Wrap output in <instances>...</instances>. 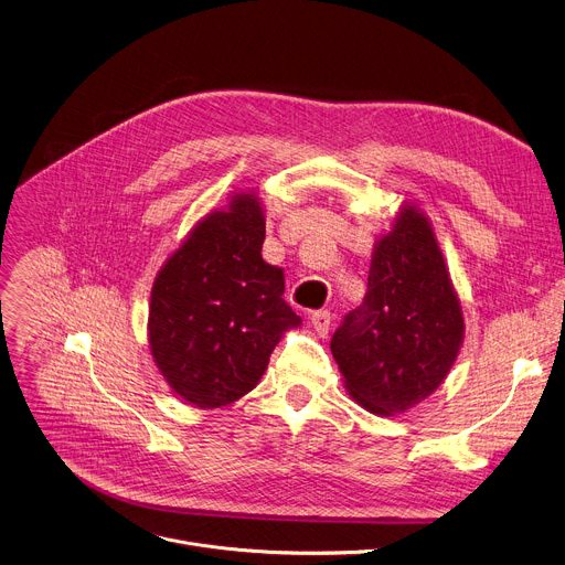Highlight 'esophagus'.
I'll return each mask as SVG.
<instances>
[{
  "mask_svg": "<svg viewBox=\"0 0 565 565\" xmlns=\"http://www.w3.org/2000/svg\"><path fill=\"white\" fill-rule=\"evenodd\" d=\"M311 326H315L319 337H326L330 332V323H332V315L328 309H319V311H311Z\"/></svg>",
  "mask_w": 565,
  "mask_h": 565,
  "instance_id": "1",
  "label": "esophagus"
}]
</instances>
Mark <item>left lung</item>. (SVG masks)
Returning a JSON list of instances; mask_svg holds the SVG:
<instances>
[{"instance_id": "left-lung-1", "label": "left lung", "mask_w": 565, "mask_h": 565, "mask_svg": "<svg viewBox=\"0 0 565 565\" xmlns=\"http://www.w3.org/2000/svg\"><path fill=\"white\" fill-rule=\"evenodd\" d=\"M465 319L428 217L404 202L374 242L367 291L332 337L350 397L374 415H399L433 395L456 363Z\"/></svg>"}]
</instances>
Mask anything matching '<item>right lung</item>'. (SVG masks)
I'll return each instance as SVG.
<instances>
[{"mask_svg":"<svg viewBox=\"0 0 565 565\" xmlns=\"http://www.w3.org/2000/svg\"><path fill=\"white\" fill-rule=\"evenodd\" d=\"M265 209L233 193L202 217L159 269L148 317L152 359L174 395L198 408L254 391L282 334L300 326L285 274L263 260Z\"/></svg>","mask_w":565,"mask_h":565,"instance_id":"obj_1","label":"right lung"}]
</instances>
